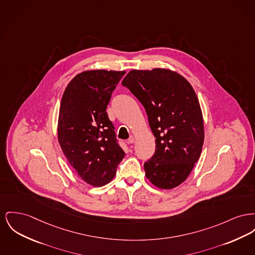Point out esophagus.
I'll return each mask as SVG.
<instances>
[{
    "mask_svg": "<svg viewBox=\"0 0 255 255\" xmlns=\"http://www.w3.org/2000/svg\"><path fill=\"white\" fill-rule=\"evenodd\" d=\"M135 141V136L134 135H130L129 139H128V143H133Z\"/></svg>",
    "mask_w": 255,
    "mask_h": 255,
    "instance_id": "34e87169",
    "label": "esophagus"
}]
</instances>
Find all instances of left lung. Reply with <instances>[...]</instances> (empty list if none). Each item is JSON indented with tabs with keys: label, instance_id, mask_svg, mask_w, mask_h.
Returning <instances> with one entry per match:
<instances>
[{
	"label": "left lung",
	"instance_id": "left-lung-1",
	"mask_svg": "<svg viewBox=\"0 0 255 255\" xmlns=\"http://www.w3.org/2000/svg\"><path fill=\"white\" fill-rule=\"evenodd\" d=\"M121 84L144 107L156 137L155 153L144 163L146 178L159 189L176 188L193 170L204 141L195 90L183 76L165 68L131 70Z\"/></svg>",
	"mask_w": 255,
	"mask_h": 255
}]
</instances>
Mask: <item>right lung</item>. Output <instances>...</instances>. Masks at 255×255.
<instances>
[{
	"mask_svg": "<svg viewBox=\"0 0 255 255\" xmlns=\"http://www.w3.org/2000/svg\"><path fill=\"white\" fill-rule=\"evenodd\" d=\"M125 71L87 70L67 85L60 102L58 140L78 175L93 187L114 179L125 156L106 113Z\"/></svg>",
	"mask_w": 255,
	"mask_h": 255,
	"instance_id": "add662e5",
	"label": "right lung"
}]
</instances>
